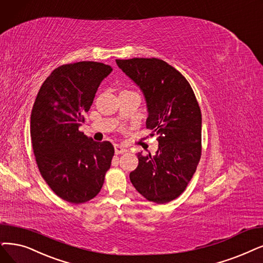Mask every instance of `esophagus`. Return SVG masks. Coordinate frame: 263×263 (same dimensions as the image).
<instances>
[{
    "instance_id": "esophagus-1",
    "label": "esophagus",
    "mask_w": 263,
    "mask_h": 263,
    "mask_svg": "<svg viewBox=\"0 0 263 263\" xmlns=\"http://www.w3.org/2000/svg\"><path fill=\"white\" fill-rule=\"evenodd\" d=\"M114 151H115V154H122V153H125L127 150H126L121 144H114Z\"/></svg>"
}]
</instances>
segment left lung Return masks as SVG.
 Listing matches in <instances>:
<instances>
[{"instance_id": "8db88e82", "label": "left lung", "mask_w": 263, "mask_h": 263, "mask_svg": "<svg viewBox=\"0 0 263 263\" xmlns=\"http://www.w3.org/2000/svg\"><path fill=\"white\" fill-rule=\"evenodd\" d=\"M115 61L142 91L146 128L159 136L155 155L138 153L130 181L148 201L168 203L185 190L201 159V109L190 84L167 62L157 58Z\"/></svg>"}]
</instances>
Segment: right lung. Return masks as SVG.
<instances>
[{"label": "right lung", "mask_w": 263, "mask_h": 263, "mask_svg": "<svg viewBox=\"0 0 263 263\" xmlns=\"http://www.w3.org/2000/svg\"><path fill=\"white\" fill-rule=\"evenodd\" d=\"M108 65L81 61L58 67L42 84L30 119V135L42 177L59 197L85 203L101 190L114 148L79 130Z\"/></svg>", "instance_id": "add662e5"}]
</instances>
